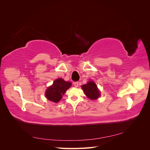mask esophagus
Here are the masks:
<instances>
[{"instance_id": "esophagus-1", "label": "esophagus", "mask_w": 150, "mask_h": 150, "mask_svg": "<svg viewBox=\"0 0 150 150\" xmlns=\"http://www.w3.org/2000/svg\"><path fill=\"white\" fill-rule=\"evenodd\" d=\"M78 85H79V83H78V82H74V86H75L76 88L78 87Z\"/></svg>"}]
</instances>
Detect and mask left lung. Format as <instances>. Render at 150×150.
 Listing matches in <instances>:
<instances>
[{"instance_id": "8db88e82", "label": "left lung", "mask_w": 150, "mask_h": 150, "mask_svg": "<svg viewBox=\"0 0 150 150\" xmlns=\"http://www.w3.org/2000/svg\"><path fill=\"white\" fill-rule=\"evenodd\" d=\"M82 88L84 91L85 94L90 99H98L100 95L99 90L96 85L93 81H89L86 84L82 86Z\"/></svg>"}]
</instances>
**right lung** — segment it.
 <instances>
[{
  "instance_id": "right-lung-1",
  "label": "right lung",
  "mask_w": 150,
  "mask_h": 150,
  "mask_svg": "<svg viewBox=\"0 0 150 150\" xmlns=\"http://www.w3.org/2000/svg\"><path fill=\"white\" fill-rule=\"evenodd\" d=\"M71 83L69 81H65L62 79H57L54 81L53 84L47 88L46 92V96L49 101L57 103L61 100L66 90L69 88Z\"/></svg>"
}]
</instances>
